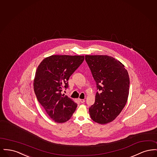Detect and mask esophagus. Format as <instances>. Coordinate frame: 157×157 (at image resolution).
Wrapping results in <instances>:
<instances>
[{"instance_id": "1", "label": "esophagus", "mask_w": 157, "mask_h": 157, "mask_svg": "<svg viewBox=\"0 0 157 157\" xmlns=\"http://www.w3.org/2000/svg\"><path fill=\"white\" fill-rule=\"evenodd\" d=\"M79 101L81 102V103H84L85 102V100L82 99H79Z\"/></svg>"}]
</instances>
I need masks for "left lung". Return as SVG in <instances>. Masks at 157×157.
I'll return each mask as SVG.
<instances>
[{
  "instance_id": "obj_1",
  "label": "left lung",
  "mask_w": 157,
  "mask_h": 157,
  "mask_svg": "<svg viewBox=\"0 0 157 157\" xmlns=\"http://www.w3.org/2000/svg\"><path fill=\"white\" fill-rule=\"evenodd\" d=\"M97 83L95 101L89 109L91 119L100 124L112 122L127 103L129 77L124 65L107 55H85Z\"/></svg>"
}]
</instances>
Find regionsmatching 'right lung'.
<instances>
[{
	"mask_svg": "<svg viewBox=\"0 0 157 157\" xmlns=\"http://www.w3.org/2000/svg\"><path fill=\"white\" fill-rule=\"evenodd\" d=\"M84 60V56L52 55L38 66L33 81L37 101L55 122L69 120L77 104L61 92L68 87L69 77Z\"/></svg>",
	"mask_w": 157,
	"mask_h": 157,
	"instance_id": "add662e5",
	"label": "right lung"
}]
</instances>
